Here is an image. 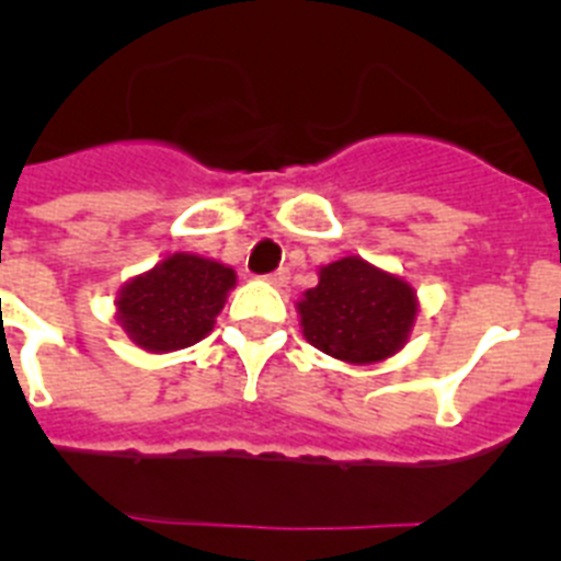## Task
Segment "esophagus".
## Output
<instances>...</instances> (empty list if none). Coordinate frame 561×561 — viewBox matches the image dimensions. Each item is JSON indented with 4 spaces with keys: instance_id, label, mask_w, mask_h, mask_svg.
I'll list each match as a JSON object with an SVG mask.
<instances>
[{
    "instance_id": "obj_1",
    "label": "esophagus",
    "mask_w": 561,
    "mask_h": 561,
    "mask_svg": "<svg viewBox=\"0 0 561 561\" xmlns=\"http://www.w3.org/2000/svg\"><path fill=\"white\" fill-rule=\"evenodd\" d=\"M264 280H270L272 286H286V284H289V270H275V272H270V275H266Z\"/></svg>"
}]
</instances>
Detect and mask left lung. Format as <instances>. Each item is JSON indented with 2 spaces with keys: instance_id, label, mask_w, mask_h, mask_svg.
I'll return each mask as SVG.
<instances>
[{
  "instance_id": "1",
  "label": "left lung",
  "mask_w": 561,
  "mask_h": 561,
  "mask_svg": "<svg viewBox=\"0 0 561 561\" xmlns=\"http://www.w3.org/2000/svg\"><path fill=\"white\" fill-rule=\"evenodd\" d=\"M304 336L334 359L370 365L408 342L419 300L408 280L348 255L320 270L297 304Z\"/></svg>"
}]
</instances>
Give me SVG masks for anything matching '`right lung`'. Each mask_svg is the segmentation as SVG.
I'll return each mask as SVG.
<instances>
[{"mask_svg": "<svg viewBox=\"0 0 561 561\" xmlns=\"http://www.w3.org/2000/svg\"><path fill=\"white\" fill-rule=\"evenodd\" d=\"M236 286V272L210 257L173 252L117 297V320L140 348L165 354L196 345Z\"/></svg>", "mask_w": 561, "mask_h": 561, "instance_id": "1", "label": "right lung"}]
</instances>
